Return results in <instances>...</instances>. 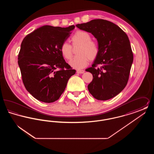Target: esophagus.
<instances>
[{"instance_id":"esophagus-1","label":"esophagus","mask_w":154,"mask_h":154,"mask_svg":"<svg viewBox=\"0 0 154 154\" xmlns=\"http://www.w3.org/2000/svg\"><path fill=\"white\" fill-rule=\"evenodd\" d=\"M77 73L82 74L85 72V71L84 70H77Z\"/></svg>"}]
</instances>
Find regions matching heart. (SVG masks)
I'll use <instances>...</instances> for the list:
<instances>
[{"label": "heart", "mask_w": 154, "mask_h": 154, "mask_svg": "<svg viewBox=\"0 0 154 154\" xmlns=\"http://www.w3.org/2000/svg\"><path fill=\"white\" fill-rule=\"evenodd\" d=\"M73 47L79 46L76 54L78 55L72 59L69 64L76 69H81L87 66L89 60H94L99 53V47L95 42L91 40V35L84 30L77 31L71 37ZM60 51L66 60H70L73 56V48L67 42H63L60 47Z\"/></svg>", "instance_id": "heart-1"}]
</instances>
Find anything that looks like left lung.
I'll use <instances>...</instances> for the list:
<instances>
[{
    "mask_svg": "<svg viewBox=\"0 0 154 154\" xmlns=\"http://www.w3.org/2000/svg\"><path fill=\"white\" fill-rule=\"evenodd\" d=\"M76 26L91 33L99 47V55L92 67L86 69L93 75L88 85L89 92L99 100L115 97L126 87L133 60L128 37L117 25L102 19Z\"/></svg>",
    "mask_w": 154,
    "mask_h": 154,
    "instance_id": "left-lung-1",
    "label": "left lung"
}]
</instances>
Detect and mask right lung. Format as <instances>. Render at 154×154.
Here are the masks:
<instances>
[{
    "label": "right lung",
    "mask_w": 154,
    "mask_h": 154,
    "mask_svg": "<svg viewBox=\"0 0 154 154\" xmlns=\"http://www.w3.org/2000/svg\"><path fill=\"white\" fill-rule=\"evenodd\" d=\"M74 28L44 25L22 40L18 63L25 87L37 100L44 103L57 100L70 77L75 73L60 51V45Z\"/></svg>",
    "instance_id": "right-lung-1"
}]
</instances>
